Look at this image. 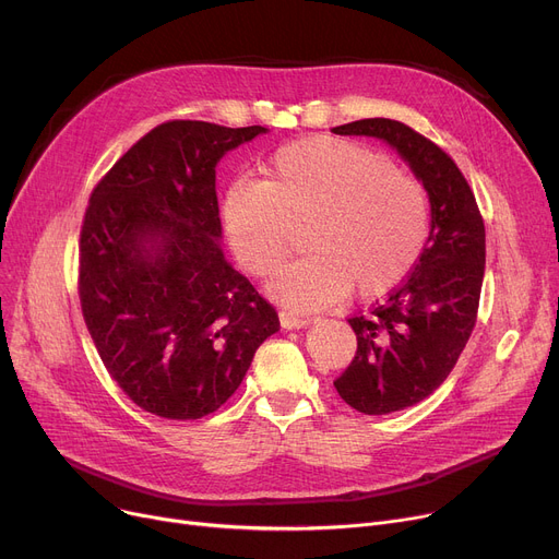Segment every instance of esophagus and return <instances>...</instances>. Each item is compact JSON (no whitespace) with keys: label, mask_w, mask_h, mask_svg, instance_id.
<instances>
[{"label":"esophagus","mask_w":559,"mask_h":559,"mask_svg":"<svg viewBox=\"0 0 559 559\" xmlns=\"http://www.w3.org/2000/svg\"><path fill=\"white\" fill-rule=\"evenodd\" d=\"M278 319H281V326H283L285 331L306 329V326H310V324H312V319H310V317H299V314H295V312H287V310L278 312Z\"/></svg>","instance_id":"obj_1"}]
</instances>
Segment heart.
Listing matches in <instances>:
<instances>
[{"label":"heart","mask_w":559,"mask_h":559,"mask_svg":"<svg viewBox=\"0 0 559 559\" xmlns=\"http://www.w3.org/2000/svg\"><path fill=\"white\" fill-rule=\"evenodd\" d=\"M222 222L233 255L253 276H270L295 228L308 226L306 258L267 285L278 304L314 312L356 287L383 297L407 278L428 240L424 186L369 146L331 135L289 142L270 158L267 181H235Z\"/></svg>","instance_id":"1"}]
</instances>
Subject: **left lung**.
I'll list each match as a JSON object with an SVG mask.
<instances>
[{"label":"left lung","mask_w":559,"mask_h":559,"mask_svg":"<svg viewBox=\"0 0 559 559\" xmlns=\"http://www.w3.org/2000/svg\"><path fill=\"white\" fill-rule=\"evenodd\" d=\"M333 133L388 142L430 201L421 258L385 304L348 319L358 350L333 383L358 413L390 415L442 385L472 337L485 276V224L457 165L403 122L371 117Z\"/></svg>","instance_id":"8db88e82"}]
</instances>
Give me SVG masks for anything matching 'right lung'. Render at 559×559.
Returning a JSON list of instances; mask_svg holds the SVG:
<instances>
[{
    "mask_svg": "<svg viewBox=\"0 0 559 559\" xmlns=\"http://www.w3.org/2000/svg\"><path fill=\"white\" fill-rule=\"evenodd\" d=\"M260 133L267 129L165 122L112 165L85 211V326L115 383L156 417L215 413L281 329L219 245L215 167Z\"/></svg>",
    "mask_w": 559,
    "mask_h": 559,
    "instance_id": "add662e5",
    "label": "right lung"
}]
</instances>
